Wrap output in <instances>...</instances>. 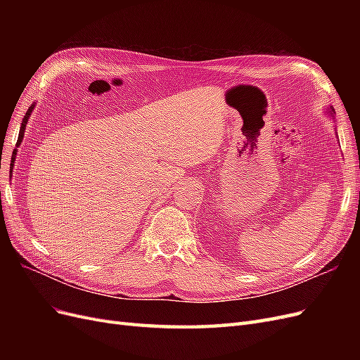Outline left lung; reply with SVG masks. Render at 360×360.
<instances>
[{"mask_svg": "<svg viewBox=\"0 0 360 360\" xmlns=\"http://www.w3.org/2000/svg\"><path fill=\"white\" fill-rule=\"evenodd\" d=\"M329 112H332V114H333V112H335V111H333V108H332V106H330V108H329Z\"/></svg>", "mask_w": 360, "mask_h": 360, "instance_id": "8db88e82", "label": "left lung"}]
</instances>
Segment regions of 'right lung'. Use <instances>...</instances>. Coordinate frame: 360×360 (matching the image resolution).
<instances>
[{"mask_svg":"<svg viewBox=\"0 0 360 360\" xmlns=\"http://www.w3.org/2000/svg\"><path fill=\"white\" fill-rule=\"evenodd\" d=\"M34 106H36V103H32L30 108H28V111L25 112V115H24V118H22V123H20V129H19V136H18V143H16V147H19L20 146V143H22V138H24V134H25V127H27V123H28V118H30V115H31V112H32V110H34ZM16 148H15V151H13V159L16 158Z\"/></svg>","mask_w":360,"mask_h":360,"instance_id":"right-lung-1","label":"right lung"}]
</instances>
